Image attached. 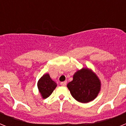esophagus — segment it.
<instances>
[{"label":"esophagus","mask_w":126,"mask_h":126,"mask_svg":"<svg viewBox=\"0 0 126 126\" xmlns=\"http://www.w3.org/2000/svg\"><path fill=\"white\" fill-rule=\"evenodd\" d=\"M61 84L62 86H65L67 84V81H64V82H62V83H61Z\"/></svg>","instance_id":"34e87169"}]
</instances>
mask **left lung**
<instances>
[{"label":"left lung","mask_w":126,"mask_h":126,"mask_svg":"<svg viewBox=\"0 0 126 126\" xmlns=\"http://www.w3.org/2000/svg\"><path fill=\"white\" fill-rule=\"evenodd\" d=\"M73 97L81 103H88L97 96L100 81L93 71L83 68L75 73L73 80L67 85Z\"/></svg>","instance_id":"1"}]
</instances>
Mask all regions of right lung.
<instances>
[{"mask_svg": "<svg viewBox=\"0 0 126 126\" xmlns=\"http://www.w3.org/2000/svg\"><path fill=\"white\" fill-rule=\"evenodd\" d=\"M37 86L42 98H47L57 87V84L52 80L49 74H45L38 80Z\"/></svg>", "mask_w": 126, "mask_h": 126, "instance_id": "1", "label": "right lung"}]
</instances>
